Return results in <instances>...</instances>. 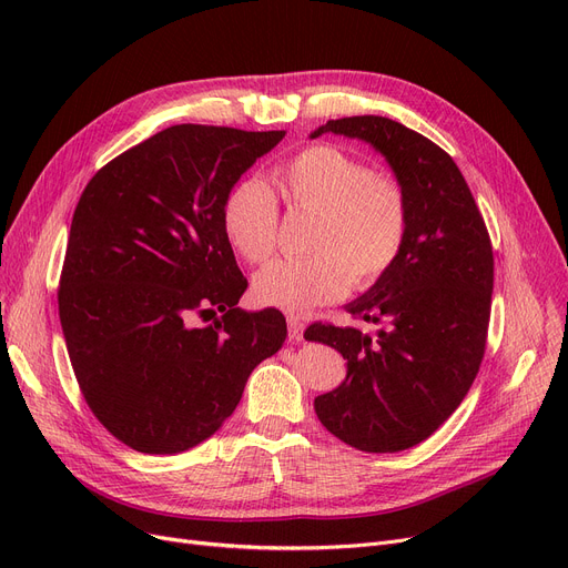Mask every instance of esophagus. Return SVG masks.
<instances>
[{"instance_id": "1", "label": "esophagus", "mask_w": 568, "mask_h": 568, "mask_svg": "<svg viewBox=\"0 0 568 568\" xmlns=\"http://www.w3.org/2000/svg\"><path fill=\"white\" fill-rule=\"evenodd\" d=\"M287 332L292 341L304 338V320L300 315H287Z\"/></svg>"}]
</instances>
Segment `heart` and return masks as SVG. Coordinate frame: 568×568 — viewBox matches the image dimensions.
<instances>
[{"mask_svg": "<svg viewBox=\"0 0 568 568\" xmlns=\"http://www.w3.org/2000/svg\"><path fill=\"white\" fill-rule=\"evenodd\" d=\"M294 212L313 214L306 257L274 260L255 274L264 306L304 313L334 302L349 285L366 290L398 262L409 230V200L396 176L334 144H313L272 172ZM232 248L251 264L276 248L278 204L260 182L230 186L221 209Z\"/></svg>", "mask_w": 568, "mask_h": 568, "instance_id": "heart-1", "label": "heart"}]
</instances>
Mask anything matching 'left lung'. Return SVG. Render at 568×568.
I'll use <instances>...</instances> for the list:
<instances>
[{
    "label": "left lung",
    "instance_id": "1",
    "mask_svg": "<svg viewBox=\"0 0 568 568\" xmlns=\"http://www.w3.org/2000/svg\"><path fill=\"white\" fill-rule=\"evenodd\" d=\"M336 133L373 144L409 200V230L394 268L347 313L377 334L315 322L306 341L347 359L338 389L315 398L322 426L368 454H396L428 439L479 373L493 300V244L471 191L442 146L394 119H329L311 138Z\"/></svg>",
    "mask_w": 568,
    "mask_h": 568
}]
</instances>
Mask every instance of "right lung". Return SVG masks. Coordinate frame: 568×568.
Segmentation results:
<instances>
[{
	"mask_svg": "<svg viewBox=\"0 0 568 568\" xmlns=\"http://www.w3.org/2000/svg\"><path fill=\"white\" fill-rule=\"evenodd\" d=\"M283 138L176 124L112 159L80 195L59 320L89 409L140 454L212 437L287 338L281 311L236 308L248 281L221 223L230 186ZM216 310L212 325L192 322Z\"/></svg>",
	"mask_w": 568,
	"mask_h": 568,
	"instance_id": "right-lung-1",
	"label": "right lung"
}]
</instances>
